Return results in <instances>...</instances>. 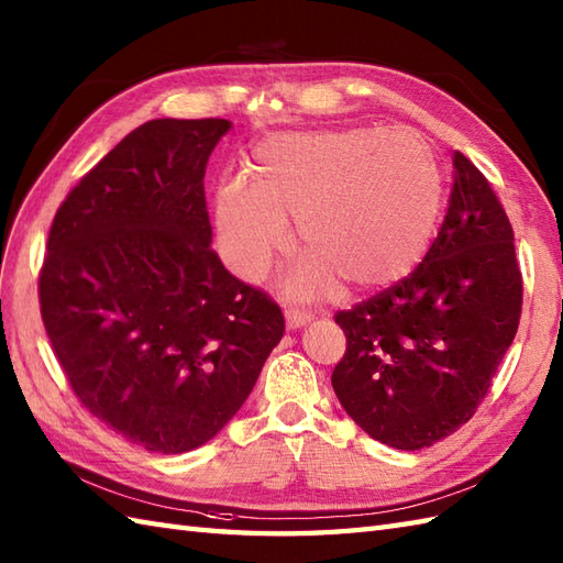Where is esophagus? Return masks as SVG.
<instances>
[{
  "label": "esophagus",
  "instance_id": "esophagus-1",
  "mask_svg": "<svg viewBox=\"0 0 563 563\" xmlns=\"http://www.w3.org/2000/svg\"><path fill=\"white\" fill-rule=\"evenodd\" d=\"M309 321H311V317H309V313H305V311H295V309H287V311H285V325H287V331L302 329V325H307Z\"/></svg>",
  "mask_w": 563,
  "mask_h": 563
}]
</instances>
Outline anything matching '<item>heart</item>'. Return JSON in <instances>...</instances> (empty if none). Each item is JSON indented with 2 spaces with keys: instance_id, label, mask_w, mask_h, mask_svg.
I'll use <instances>...</instances> for the list:
<instances>
[{
  "instance_id": "1",
  "label": "heart",
  "mask_w": 563,
  "mask_h": 563,
  "mask_svg": "<svg viewBox=\"0 0 563 563\" xmlns=\"http://www.w3.org/2000/svg\"><path fill=\"white\" fill-rule=\"evenodd\" d=\"M441 199L437 153L410 129L268 134L254 143L246 181L218 187V252L234 276L254 283L285 252L295 220L305 256L287 292L323 297L338 283L369 292L420 264Z\"/></svg>"
}]
</instances>
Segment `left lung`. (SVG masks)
<instances>
[{"mask_svg":"<svg viewBox=\"0 0 563 563\" xmlns=\"http://www.w3.org/2000/svg\"><path fill=\"white\" fill-rule=\"evenodd\" d=\"M522 305L514 230L485 175L453 153L446 218L422 264L338 311L347 338L331 384L376 441L420 451L475 415L511 347Z\"/></svg>","mask_w":563,"mask_h":563,"instance_id":"obj_1","label":"left lung"}]
</instances>
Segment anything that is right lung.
Masks as SVG:
<instances>
[{
  "instance_id": "add662e5",
  "label": "right lung",
  "mask_w": 563,
  "mask_h": 563,
  "mask_svg": "<svg viewBox=\"0 0 563 563\" xmlns=\"http://www.w3.org/2000/svg\"><path fill=\"white\" fill-rule=\"evenodd\" d=\"M228 120H151L78 181L49 228L41 313L74 394L153 453L211 441L285 333L211 250L203 175Z\"/></svg>"
}]
</instances>
